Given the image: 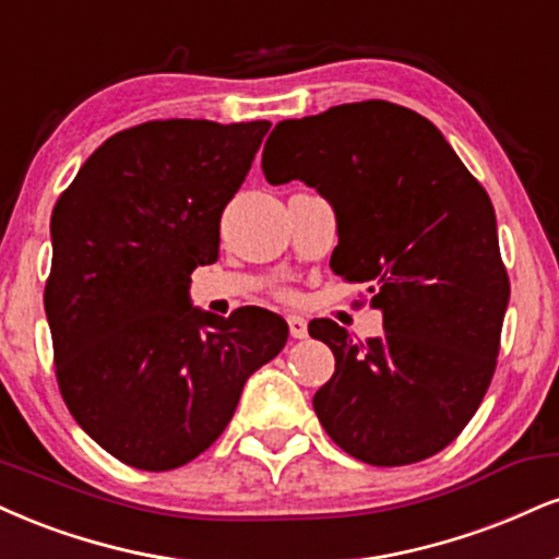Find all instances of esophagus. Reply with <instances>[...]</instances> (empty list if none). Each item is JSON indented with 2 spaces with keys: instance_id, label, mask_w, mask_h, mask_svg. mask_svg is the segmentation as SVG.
<instances>
[{
  "instance_id": "34e87169",
  "label": "esophagus",
  "mask_w": 559,
  "mask_h": 559,
  "mask_svg": "<svg viewBox=\"0 0 559 559\" xmlns=\"http://www.w3.org/2000/svg\"><path fill=\"white\" fill-rule=\"evenodd\" d=\"M286 322H288V333H292V338H307V320L305 318H299V314H288Z\"/></svg>"
}]
</instances>
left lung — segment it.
<instances>
[{"mask_svg":"<svg viewBox=\"0 0 559 559\" xmlns=\"http://www.w3.org/2000/svg\"><path fill=\"white\" fill-rule=\"evenodd\" d=\"M262 171L331 200V267L369 284V305L382 309L385 333L367 344L333 320L309 322L335 356L312 399L320 425L372 466L440 453L492 382L510 299L487 190L429 119L390 100L275 124Z\"/></svg>","mask_w":559,"mask_h":559,"instance_id":"8db88e82","label":"left lung"}]
</instances>
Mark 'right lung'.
<instances>
[{
	"label": "right lung",
	"instance_id": "add662e5",
	"mask_svg": "<svg viewBox=\"0 0 559 559\" xmlns=\"http://www.w3.org/2000/svg\"><path fill=\"white\" fill-rule=\"evenodd\" d=\"M271 122L153 119L111 134L51 213L44 307L53 372L75 421L143 472L198 459L241 388L286 344L260 307H190L192 271L218 260L221 215Z\"/></svg>",
	"mask_w": 559,
	"mask_h": 559
}]
</instances>
